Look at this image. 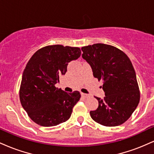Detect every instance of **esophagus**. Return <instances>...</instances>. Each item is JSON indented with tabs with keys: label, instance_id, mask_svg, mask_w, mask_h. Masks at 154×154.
<instances>
[{
	"label": "esophagus",
	"instance_id": "34e87169",
	"mask_svg": "<svg viewBox=\"0 0 154 154\" xmlns=\"http://www.w3.org/2000/svg\"><path fill=\"white\" fill-rule=\"evenodd\" d=\"M81 95H82V97H83V98H86V97L88 96V94H85V93H81Z\"/></svg>",
	"mask_w": 154,
	"mask_h": 154
}]
</instances>
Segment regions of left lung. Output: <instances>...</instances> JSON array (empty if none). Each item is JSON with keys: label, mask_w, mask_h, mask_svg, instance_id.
<instances>
[{"label": "left lung", "mask_w": 154, "mask_h": 154, "mask_svg": "<svg viewBox=\"0 0 154 154\" xmlns=\"http://www.w3.org/2000/svg\"><path fill=\"white\" fill-rule=\"evenodd\" d=\"M82 58L91 66L93 76L103 81V98L98 100L91 118L106 127L119 126L128 120L140 100L135 69L128 56L112 45L96 43L82 47Z\"/></svg>", "instance_id": "8db88e82"}]
</instances>
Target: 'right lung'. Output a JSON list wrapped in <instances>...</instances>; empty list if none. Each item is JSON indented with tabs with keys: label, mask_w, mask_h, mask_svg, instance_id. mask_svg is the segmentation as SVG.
<instances>
[{
	"label": "right lung",
	"mask_w": 154,
	"mask_h": 154,
	"mask_svg": "<svg viewBox=\"0 0 154 154\" xmlns=\"http://www.w3.org/2000/svg\"><path fill=\"white\" fill-rule=\"evenodd\" d=\"M80 48L48 45L33 54L24 69L19 98L28 116L43 127L56 126L71 116L80 98L79 91L66 93L55 85L66 74L70 61L80 56Z\"/></svg>",
	"instance_id": "1"
}]
</instances>
